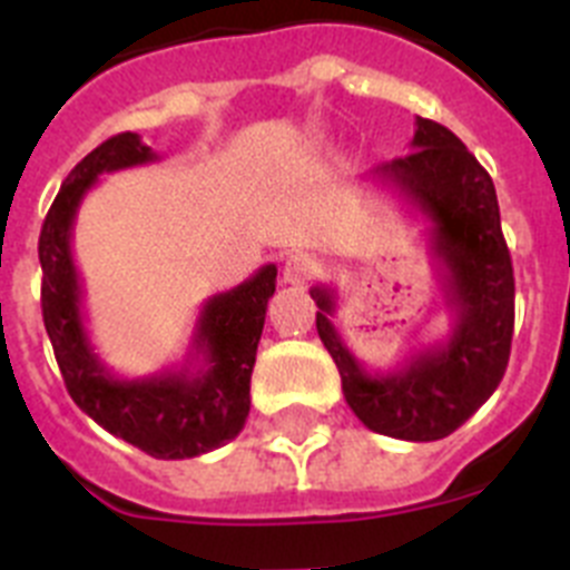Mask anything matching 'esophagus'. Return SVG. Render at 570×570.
<instances>
[{
    "label": "esophagus",
    "mask_w": 570,
    "mask_h": 570,
    "mask_svg": "<svg viewBox=\"0 0 570 570\" xmlns=\"http://www.w3.org/2000/svg\"><path fill=\"white\" fill-rule=\"evenodd\" d=\"M316 276V259L311 254H291L282 265V282L288 285H308Z\"/></svg>",
    "instance_id": "34e87169"
}]
</instances>
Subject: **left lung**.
Masks as SVG:
<instances>
[{"label":"left lung","mask_w":570,"mask_h":570,"mask_svg":"<svg viewBox=\"0 0 570 570\" xmlns=\"http://www.w3.org/2000/svg\"><path fill=\"white\" fill-rule=\"evenodd\" d=\"M405 196L425 216L428 248L440 265L454 325L416 347L396 371L371 374L334 328L336 291L314 285L316 331L342 376V394L362 425L407 442L454 434L497 391L511 356L513 268L488 170L445 125L416 116L411 154L367 176Z\"/></svg>","instance_id":"8db88e82"}]
</instances>
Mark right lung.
Wrapping results in <instances>:
<instances>
[{
	"label": "right lung",
	"instance_id": "1",
	"mask_svg": "<svg viewBox=\"0 0 570 570\" xmlns=\"http://www.w3.org/2000/svg\"><path fill=\"white\" fill-rule=\"evenodd\" d=\"M156 159L139 134L128 130L70 170L39 234L42 316L70 400L90 420L156 460H188L230 442L248 420L250 374L276 291V265H262L242 285L205 299L183 367L136 380L110 374L85 328V291L70 250L73 223L99 176Z\"/></svg>",
	"mask_w": 570,
	"mask_h": 570
}]
</instances>
